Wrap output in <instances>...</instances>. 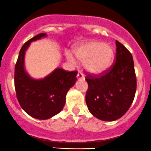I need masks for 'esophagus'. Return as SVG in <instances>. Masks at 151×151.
I'll return each mask as SVG.
<instances>
[{"label": "esophagus", "instance_id": "34e87169", "mask_svg": "<svg viewBox=\"0 0 151 151\" xmlns=\"http://www.w3.org/2000/svg\"><path fill=\"white\" fill-rule=\"evenodd\" d=\"M77 78L78 79H83L84 78V76H83V74L81 72H78L77 74Z\"/></svg>", "mask_w": 151, "mask_h": 151}]
</instances>
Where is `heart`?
<instances>
[{"instance_id": "b5f03b06", "label": "heart", "mask_w": 151, "mask_h": 151, "mask_svg": "<svg viewBox=\"0 0 151 151\" xmlns=\"http://www.w3.org/2000/svg\"><path fill=\"white\" fill-rule=\"evenodd\" d=\"M74 56L81 62L88 72L93 74L102 73L111 66L114 59V50L110 45L103 42L92 41L76 44L72 49ZM67 58L71 63L75 60L70 54Z\"/></svg>"}]
</instances>
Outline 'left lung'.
I'll list each match as a JSON object with an SVG mask.
<instances>
[{"label":"left lung","mask_w":151,"mask_h":151,"mask_svg":"<svg viewBox=\"0 0 151 151\" xmlns=\"http://www.w3.org/2000/svg\"><path fill=\"white\" fill-rule=\"evenodd\" d=\"M116 61L100 75L87 73L88 84L86 101L90 112L102 121L112 122L122 117L134 101L136 77L132 55L116 41Z\"/></svg>","instance_id":"8db88e82"}]
</instances>
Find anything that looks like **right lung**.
Returning <instances> with one entry per match:
<instances>
[{"label":"right lung","instance_id":"add662e5","mask_svg":"<svg viewBox=\"0 0 151 151\" xmlns=\"http://www.w3.org/2000/svg\"><path fill=\"white\" fill-rule=\"evenodd\" d=\"M47 37V34L36 35L24 44L19 51L15 67L16 96L27 114L37 119L52 117L63 109L65 96L77 81V72L56 68L42 79H34L24 69V54L32 42Z\"/></svg>","mask_w":151,"mask_h":151}]
</instances>
